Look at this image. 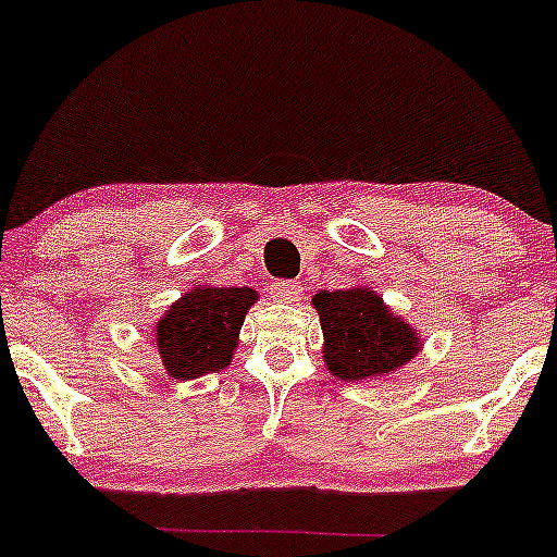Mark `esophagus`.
<instances>
[{
    "label": "esophagus",
    "instance_id": "obj_1",
    "mask_svg": "<svg viewBox=\"0 0 557 557\" xmlns=\"http://www.w3.org/2000/svg\"><path fill=\"white\" fill-rule=\"evenodd\" d=\"M270 296L280 304H293L300 296V285L290 283V280H274L270 283Z\"/></svg>",
    "mask_w": 557,
    "mask_h": 557
}]
</instances>
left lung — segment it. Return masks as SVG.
<instances>
[{"label": "left lung", "instance_id": "left-lung-1", "mask_svg": "<svg viewBox=\"0 0 557 557\" xmlns=\"http://www.w3.org/2000/svg\"><path fill=\"white\" fill-rule=\"evenodd\" d=\"M324 332V361L345 382L398 372L419 354L421 337L385 306L372 287L319 290L314 298Z\"/></svg>", "mask_w": 557, "mask_h": 557}]
</instances>
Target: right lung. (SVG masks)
Masks as SVG:
<instances>
[{
  "instance_id": "add662e5",
  "label": "right lung",
  "mask_w": 557,
  "mask_h": 557,
  "mask_svg": "<svg viewBox=\"0 0 557 557\" xmlns=\"http://www.w3.org/2000/svg\"><path fill=\"white\" fill-rule=\"evenodd\" d=\"M259 293L251 287H194L154 327V348L175 380L220 372L233 361L238 332Z\"/></svg>"
}]
</instances>
